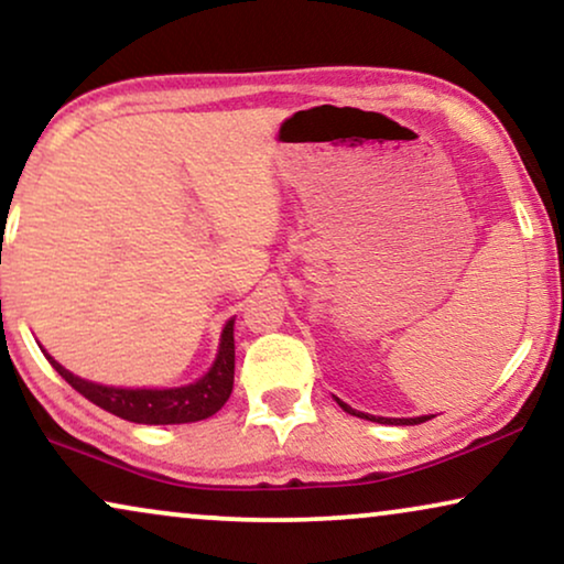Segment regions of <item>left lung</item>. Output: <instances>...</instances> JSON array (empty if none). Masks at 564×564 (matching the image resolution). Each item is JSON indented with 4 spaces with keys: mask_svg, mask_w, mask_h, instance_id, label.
I'll use <instances>...</instances> for the list:
<instances>
[{
    "mask_svg": "<svg viewBox=\"0 0 564 564\" xmlns=\"http://www.w3.org/2000/svg\"><path fill=\"white\" fill-rule=\"evenodd\" d=\"M336 400H338V398H336ZM338 405H341L346 413H351V415H359V419H369V421H377V423H395V426H415V423H423V421L434 419V415H421V419H375V415H367V413H359V411H354V408H349V405H346V403H341V400H338Z\"/></svg>",
    "mask_w": 564,
    "mask_h": 564,
    "instance_id": "left-lung-1",
    "label": "left lung"
}]
</instances>
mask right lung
Wrapping results in <instances>:
<instances>
[{
	"label": "right lung",
	"mask_w": 564,
	"mask_h": 564,
	"mask_svg": "<svg viewBox=\"0 0 564 564\" xmlns=\"http://www.w3.org/2000/svg\"><path fill=\"white\" fill-rule=\"evenodd\" d=\"M45 354V351H43ZM53 369L72 384L76 392L102 408V411L118 415V419L133 423H149V426H166V423H192L210 419L218 413L234 392V369H236V346H234V321L226 323L220 336V351L215 365L203 380L187 388L172 390H122L105 388L74 377L56 359L45 354Z\"/></svg>",
	"instance_id": "obj_1"
}]
</instances>
